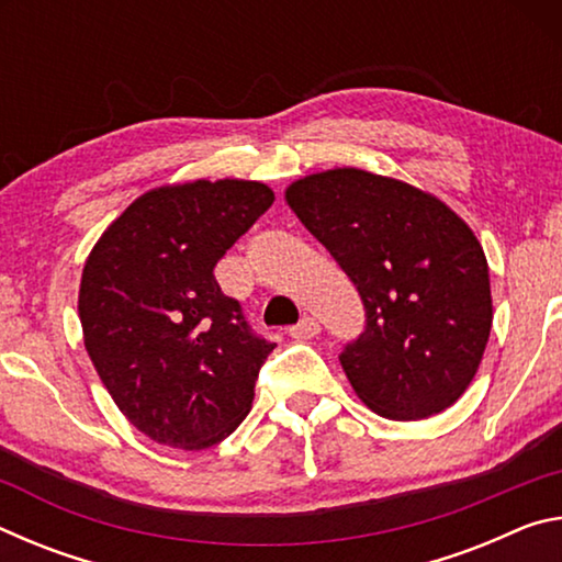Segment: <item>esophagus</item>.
<instances>
[{"label": "esophagus", "mask_w": 562, "mask_h": 562, "mask_svg": "<svg viewBox=\"0 0 562 562\" xmlns=\"http://www.w3.org/2000/svg\"><path fill=\"white\" fill-rule=\"evenodd\" d=\"M319 322L315 317H302L297 325L290 327V337L294 339H310V337H317L319 335Z\"/></svg>", "instance_id": "34e87169"}]
</instances>
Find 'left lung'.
Here are the masks:
<instances>
[{
  "mask_svg": "<svg viewBox=\"0 0 562 562\" xmlns=\"http://www.w3.org/2000/svg\"><path fill=\"white\" fill-rule=\"evenodd\" d=\"M284 198L364 302V331L339 355L357 396L394 422L449 408L479 372L493 322L471 227L439 198L359 168L300 178Z\"/></svg>",
  "mask_w": 562,
  "mask_h": 562,
  "instance_id": "1",
  "label": "left lung"
}]
</instances>
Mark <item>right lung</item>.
Masks as SVG:
<instances>
[{
	"instance_id": "1",
	"label": "right lung",
	"mask_w": 562,
	"mask_h": 562,
	"mask_svg": "<svg viewBox=\"0 0 562 562\" xmlns=\"http://www.w3.org/2000/svg\"><path fill=\"white\" fill-rule=\"evenodd\" d=\"M272 201L258 180L154 188L83 265V345L123 416L156 443L211 449L250 412L274 345L255 335L213 270Z\"/></svg>"
}]
</instances>
